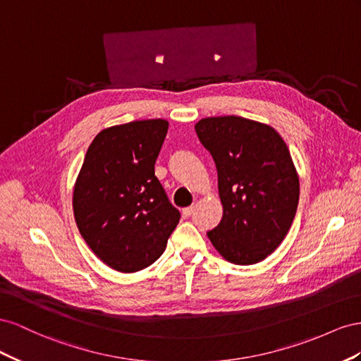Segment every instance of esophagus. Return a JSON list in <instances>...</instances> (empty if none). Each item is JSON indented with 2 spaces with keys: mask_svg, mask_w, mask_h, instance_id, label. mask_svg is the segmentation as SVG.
Here are the masks:
<instances>
[{
  "mask_svg": "<svg viewBox=\"0 0 361 361\" xmlns=\"http://www.w3.org/2000/svg\"><path fill=\"white\" fill-rule=\"evenodd\" d=\"M193 210H195V207H193V205H190V207H186V209H183V216H184V218H189V216L193 213Z\"/></svg>",
  "mask_w": 361,
  "mask_h": 361,
  "instance_id": "esophagus-1",
  "label": "esophagus"
}]
</instances>
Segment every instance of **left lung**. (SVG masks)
<instances>
[{"label":"left lung","mask_w":361,"mask_h":361,"mask_svg":"<svg viewBox=\"0 0 361 361\" xmlns=\"http://www.w3.org/2000/svg\"><path fill=\"white\" fill-rule=\"evenodd\" d=\"M195 130L218 169L224 207L210 242L230 263L264 260L290 230L300 201L289 148L271 126L240 116L204 118Z\"/></svg>","instance_id":"8db88e82"}]
</instances>
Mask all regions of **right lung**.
<instances>
[{"label": "right lung", "mask_w": 361, "mask_h": 361, "mask_svg": "<svg viewBox=\"0 0 361 361\" xmlns=\"http://www.w3.org/2000/svg\"><path fill=\"white\" fill-rule=\"evenodd\" d=\"M169 123L133 121L99 131L74 184L80 234L101 262L131 274L163 254L180 212L154 173Z\"/></svg>", "instance_id": "right-lung-1"}]
</instances>
